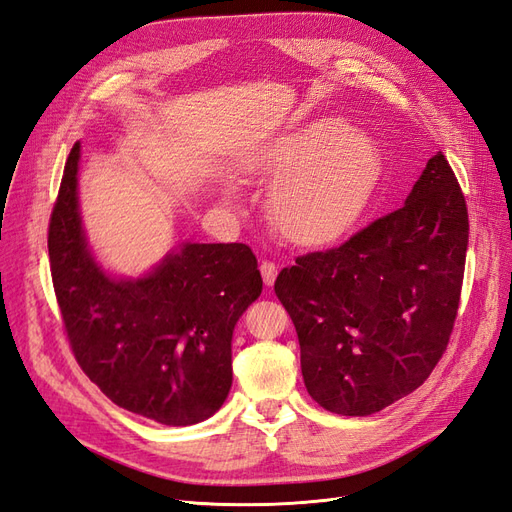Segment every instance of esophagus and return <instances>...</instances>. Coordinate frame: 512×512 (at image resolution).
<instances>
[{
    "label": "esophagus",
    "mask_w": 512,
    "mask_h": 512,
    "mask_svg": "<svg viewBox=\"0 0 512 512\" xmlns=\"http://www.w3.org/2000/svg\"><path fill=\"white\" fill-rule=\"evenodd\" d=\"M260 273H262V282H265V286H273L275 277H277V265L271 260H262L260 262Z\"/></svg>",
    "instance_id": "obj_1"
}]
</instances>
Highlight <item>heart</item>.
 Instances as JSON below:
<instances>
[{
  "instance_id": "obj_1",
  "label": "heart",
  "mask_w": 512,
  "mask_h": 512,
  "mask_svg": "<svg viewBox=\"0 0 512 512\" xmlns=\"http://www.w3.org/2000/svg\"><path fill=\"white\" fill-rule=\"evenodd\" d=\"M247 173L275 181L269 215L290 243L318 247L359 222L378 181V149L342 119L322 117L273 138L247 162ZM228 200L235 188L224 190Z\"/></svg>"
}]
</instances>
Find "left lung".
I'll use <instances>...</instances> for the list:
<instances>
[{
    "mask_svg": "<svg viewBox=\"0 0 512 512\" xmlns=\"http://www.w3.org/2000/svg\"><path fill=\"white\" fill-rule=\"evenodd\" d=\"M468 230L466 198L438 151L404 207L277 275L305 389L324 410L374 414L429 378L455 324Z\"/></svg>",
    "mask_w": 512,
    "mask_h": 512,
    "instance_id": "1",
    "label": "left lung"
}]
</instances>
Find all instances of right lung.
Here are the masks:
<instances>
[{
  "label": "right lung",
  "mask_w": 512,
  "mask_h": 512,
  "mask_svg": "<svg viewBox=\"0 0 512 512\" xmlns=\"http://www.w3.org/2000/svg\"><path fill=\"white\" fill-rule=\"evenodd\" d=\"M81 143L70 151L49 224L57 303L76 361L117 404L185 427L222 408L232 331L262 292L245 243H181L138 277L108 273L79 207Z\"/></svg>",
  "instance_id": "right-lung-1"
}]
</instances>
